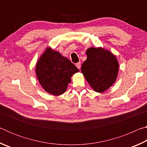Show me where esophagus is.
<instances>
[{"label":"esophagus","mask_w":147,"mask_h":147,"mask_svg":"<svg viewBox=\"0 0 147 147\" xmlns=\"http://www.w3.org/2000/svg\"><path fill=\"white\" fill-rule=\"evenodd\" d=\"M76 66L77 67V68H78V69H80V67H81V63H80V62H78V63H77L76 64Z\"/></svg>","instance_id":"obj_1"}]
</instances>
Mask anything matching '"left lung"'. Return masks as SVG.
Listing matches in <instances>:
<instances>
[{
    "instance_id": "8db88e82",
    "label": "left lung",
    "mask_w": 147,
    "mask_h": 147,
    "mask_svg": "<svg viewBox=\"0 0 147 147\" xmlns=\"http://www.w3.org/2000/svg\"><path fill=\"white\" fill-rule=\"evenodd\" d=\"M86 60L81 71L94 91L102 93L115 83L119 72L115 56L102 47H91L86 51Z\"/></svg>"
}]
</instances>
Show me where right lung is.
I'll return each instance as SVG.
<instances>
[{"label":"right lung","instance_id":"right-lung-1","mask_svg":"<svg viewBox=\"0 0 147 147\" xmlns=\"http://www.w3.org/2000/svg\"><path fill=\"white\" fill-rule=\"evenodd\" d=\"M78 71L69 59L51 47L46 49L36 66L37 78L42 88L54 96L65 92L72 76Z\"/></svg>","mask_w":147,"mask_h":147}]
</instances>
